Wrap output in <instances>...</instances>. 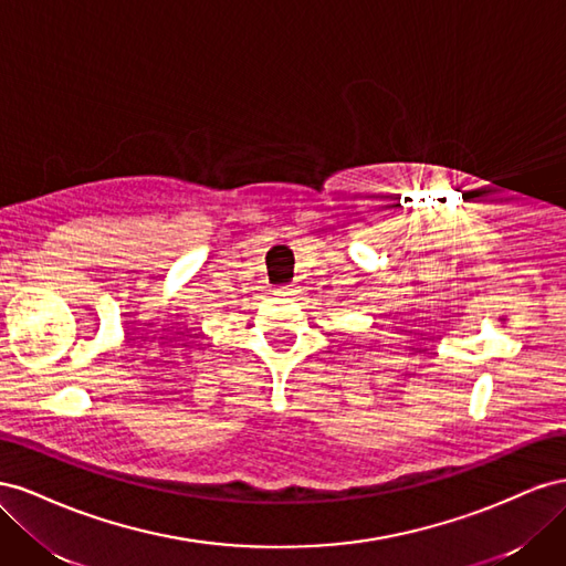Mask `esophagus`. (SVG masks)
I'll use <instances>...</instances> for the list:
<instances>
[{
  "label": "esophagus",
  "instance_id": "esophagus-1",
  "mask_svg": "<svg viewBox=\"0 0 566 566\" xmlns=\"http://www.w3.org/2000/svg\"><path fill=\"white\" fill-rule=\"evenodd\" d=\"M294 292H296L294 286H280L274 294H280V296H294Z\"/></svg>",
  "mask_w": 566,
  "mask_h": 566
}]
</instances>
